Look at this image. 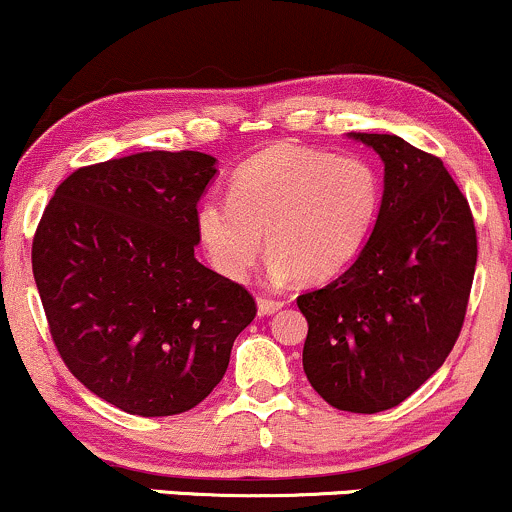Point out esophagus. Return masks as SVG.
Instances as JSON below:
<instances>
[{
    "instance_id": "esophagus-1",
    "label": "esophagus",
    "mask_w": 512,
    "mask_h": 512,
    "mask_svg": "<svg viewBox=\"0 0 512 512\" xmlns=\"http://www.w3.org/2000/svg\"><path fill=\"white\" fill-rule=\"evenodd\" d=\"M280 307H283V302H280V300L266 298V295H261V298H258V315H261V317L276 315Z\"/></svg>"
}]
</instances>
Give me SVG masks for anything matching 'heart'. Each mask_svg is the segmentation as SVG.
<instances>
[{
  "label": "heart",
  "mask_w": 512,
  "mask_h": 512,
  "mask_svg": "<svg viewBox=\"0 0 512 512\" xmlns=\"http://www.w3.org/2000/svg\"><path fill=\"white\" fill-rule=\"evenodd\" d=\"M383 205V180L364 156L280 141L232 175L229 197L197 207V236L222 276L241 280L266 246L276 278L320 283L364 251Z\"/></svg>",
  "instance_id": "1"
}]
</instances>
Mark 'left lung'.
<instances>
[{
  "mask_svg": "<svg viewBox=\"0 0 512 512\" xmlns=\"http://www.w3.org/2000/svg\"><path fill=\"white\" fill-rule=\"evenodd\" d=\"M386 163L376 229L332 283L298 295L302 366L346 412L390 410L444 364L459 339L476 271L469 202L442 158L393 134H351Z\"/></svg>",
  "mask_w": 512,
  "mask_h": 512,
  "instance_id": "left-lung-1",
  "label": "left lung"
}]
</instances>
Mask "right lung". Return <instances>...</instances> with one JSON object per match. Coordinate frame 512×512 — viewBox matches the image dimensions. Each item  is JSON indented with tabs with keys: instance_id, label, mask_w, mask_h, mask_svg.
<instances>
[{
	"instance_id": "right-lung-1",
	"label": "right lung",
	"mask_w": 512,
	"mask_h": 512,
	"mask_svg": "<svg viewBox=\"0 0 512 512\" xmlns=\"http://www.w3.org/2000/svg\"><path fill=\"white\" fill-rule=\"evenodd\" d=\"M200 151H144L58 185L31 266L60 359L97 398L141 417L200 405L256 317L244 285L195 258Z\"/></svg>"
}]
</instances>
